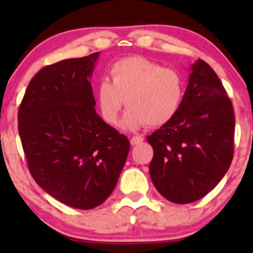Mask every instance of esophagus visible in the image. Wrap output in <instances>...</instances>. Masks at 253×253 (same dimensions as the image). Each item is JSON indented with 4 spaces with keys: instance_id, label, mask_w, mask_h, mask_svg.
Masks as SVG:
<instances>
[{
    "instance_id": "esophagus-1",
    "label": "esophagus",
    "mask_w": 253,
    "mask_h": 253,
    "mask_svg": "<svg viewBox=\"0 0 253 253\" xmlns=\"http://www.w3.org/2000/svg\"><path fill=\"white\" fill-rule=\"evenodd\" d=\"M143 141H144V138L140 135H135L133 136V138H130V145H133V146H134V145L141 144Z\"/></svg>"
}]
</instances>
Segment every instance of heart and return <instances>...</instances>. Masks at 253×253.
Listing matches in <instances>:
<instances>
[{
    "mask_svg": "<svg viewBox=\"0 0 253 253\" xmlns=\"http://www.w3.org/2000/svg\"><path fill=\"white\" fill-rule=\"evenodd\" d=\"M110 76L112 82L101 81L96 91L101 117L108 125L118 124L125 100L129 107L123 120L127 129L140 128L146 124L163 126L178 112L183 81L172 69L135 56L113 64Z\"/></svg>",
    "mask_w": 253,
    "mask_h": 253,
    "instance_id": "1",
    "label": "heart"
}]
</instances>
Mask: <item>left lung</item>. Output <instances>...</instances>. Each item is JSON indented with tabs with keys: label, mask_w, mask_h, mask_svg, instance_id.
<instances>
[{
	"label": "left lung",
	"mask_w": 253,
	"mask_h": 253,
	"mask_svg": "<svg viewBox=\"0 0 253 253\" xmlns=\"http://www.w3.org/2000/svg\"><path fill=\"white\" fill-rule=\"evenodd\" d=\"M234 113L213 69L190 66L188 85L172 120L147 136L153 147L150 176L171 202H195L226 175L233 158Z\"/></svg>",
	"instance_id": "1"
}]
</instances>
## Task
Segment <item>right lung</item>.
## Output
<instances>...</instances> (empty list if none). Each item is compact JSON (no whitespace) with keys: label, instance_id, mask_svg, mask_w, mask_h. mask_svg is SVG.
Listing matches in <instances>:
<instances>
[{"label":"right lung","instance_id":"1","mask_svg":"<svg viewBox=\"0 0 253 253\" xmlns=\"http://www.w3.org/2000/svg\"><path fill=\"white\" fill-rule=\"evenodd\" d=\"M98 56L42 68L19 108V134L31 175L52 197L77 210L106 201L129 151L126 135L95 110L90 77Z\"/></svg>","mask_w":253,"mask_h":253}]
</instances>
